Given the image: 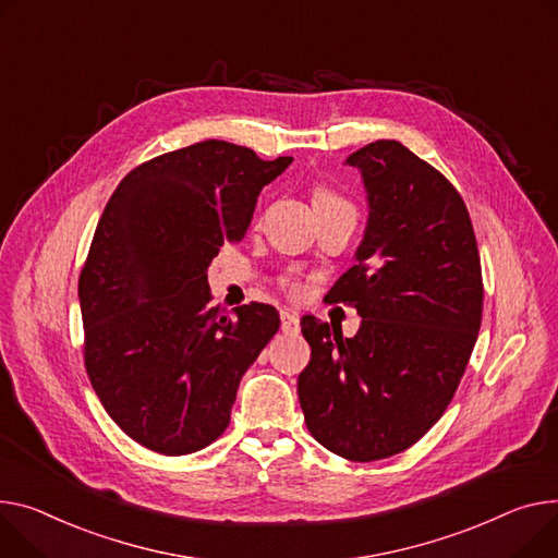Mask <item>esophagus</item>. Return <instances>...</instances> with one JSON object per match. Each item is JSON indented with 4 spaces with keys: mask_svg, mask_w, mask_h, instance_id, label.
Returning a JSON list of instances; mask_svg holds the SVG:
<instances>
[{
    "mask_svg": "<svg viewBox=\"0 0 558 558\" xmlns=\"http://www.w3.org/2000/svg\"><path fill=\"white\" fill-rule=\"evenodd\" d=\"M280 320H282V331H284V333H299V331H301V318H299V314H293V312H280Z\"/></svg>",
    "mask_w": 558,
    "mask_h": 558,
    "instance_id": "1",
    "label": "esophagus"
}]
</instances>
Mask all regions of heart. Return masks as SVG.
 <instances>
[{"mask_svg": "<svg viewBox=\"0 0 558 558\" xmlns=\"http://www.w3.org/2000/svg\"><path fill=\"white\" fill-rule=\"evenodd\" d=\"M314 206L320 208V206H350V204H348L343 197H339L333 191L323 189V185H318V189L314 191ZM289 289H291L293 293L299 291V287H295V284H289Z\"/></svg>", "mask_w": 558, "mask_h": 558, "instance_id": "b5f03b06", "label": "heart"}]
</instances>
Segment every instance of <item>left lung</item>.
<instances>
[{
	"instance_id": "obj_1",
	"label": "left lung",
	"mask_w": 558,
	"mask_h": 558,
	"mask_svg": "<svg viewBox=\"0 0 558 558\" xmlns=\"http://www.w3.org/2000/svg\"><path fill=\"white\" fill-rule=\"evenodd\" d=\"M367 193V227L350 267L325 295L363 318L352 339L303 316L312 359L299 377L310 433L352 462L397 456L451 403L477 341L482 271L453 183L399 141L345 159Z\"/></svg>"
}]
</instances>
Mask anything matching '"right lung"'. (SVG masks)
<instances>
[{"instance_id":"add662e5","label":"right lung","mask_w":558,"mask_h":558,"mask_svg":"<svg viewBox=\"0 0 558 558\" xmlns=\"http://www.w3.org/2000/svg\"><path fill=\"white\" fill-rule=\"evenodd\" d=\"M291 157L202 141L136 166L109 197L78 280L85 367L125 435L161 456L206 449L280 327L276 307H210L208 267L240 242Z\"/></svg>"}]
</instances>
